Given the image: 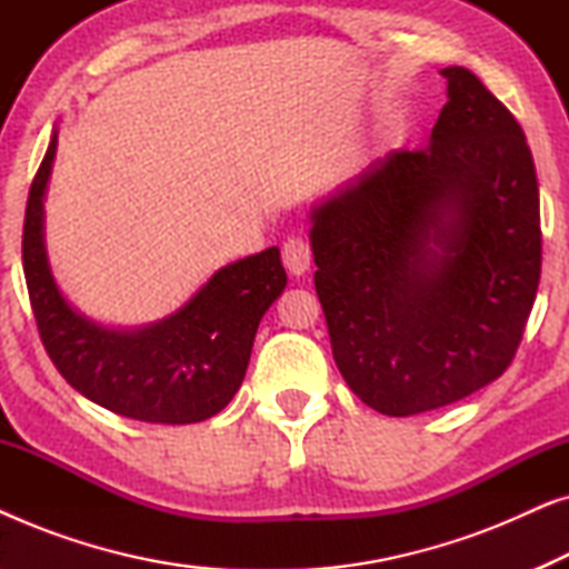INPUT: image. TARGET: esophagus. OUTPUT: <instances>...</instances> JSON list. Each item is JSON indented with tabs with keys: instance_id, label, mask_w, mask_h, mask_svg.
<instances>
[{
	"instance_id": "34e87169",
	"label": "esophagus",
	"mask_w": 569,
	"mask_h": 569,
	"mask_svg": "<svg viewBox=\"0 0 569 569\" xmlns=\"http://www.w3.org/2000/svg\"><path fill=\"white\" fill-rule=\"evenodd\" d=\"M310 259H313V256H310V246L302 238H290L282 246V261H284L287 271L295 277L306 274V271L310 269Z\"/></svg>"
}]
</instances>
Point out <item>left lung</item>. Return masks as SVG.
I'll return each mask as SVG.
<instances>
[{"mask_svg":"<svg viewBox=\"0 0 569 569\" xmlns=\"http://www.w3.org/2000/svg\"><path fill=\"white\" fill-rule=\"evenodd\" d=\"M422 150L310 209L316 292L347 386L380 415L448 407L508 370L541 277L539 181L512 113L463 67Z\"/></svg>","mask_w":569,"mask_h":569,"instance_id":"left-lung-1","label":"left lung"}]
</instances>
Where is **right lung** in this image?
I'll return each mask as SVG.
<instances>
[{
  "mask_svg": "<svg viewBox=\"0 0 569 569\" xmlns=\"http://www.w3.org/2000/svg\"><path fill=\"white\" fill-rule=\"evenodd\" d=\"M57 137L53 129L22 228V269L46 352L74 391L108 411L154 425L204 422L238 393L256 329L284 290L279 248L217 269L162 321L139 329L96 323L64 298L46 253L43 199Z\"/></svg>",
  "mask_w": 569,
  "mask_h": 569,
  "instance_id": "right-lung-1",
  "label": "right lung"
}]
</instances>
